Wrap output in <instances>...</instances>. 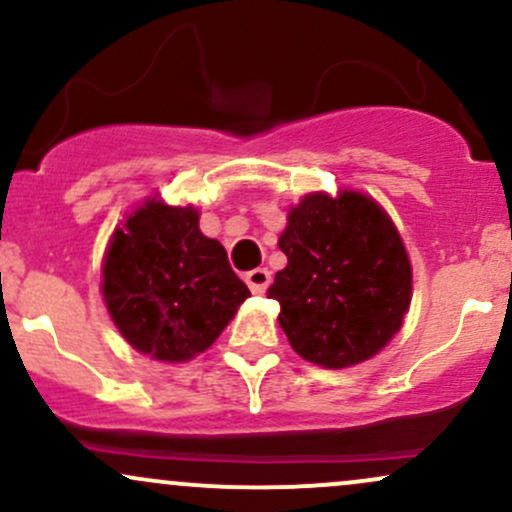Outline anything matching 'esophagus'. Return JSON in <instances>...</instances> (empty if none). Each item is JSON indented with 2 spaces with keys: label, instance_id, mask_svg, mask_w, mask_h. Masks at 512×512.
<instances>
[{
  "label": "esophagus",
  "instance_id": "esophagus-1",
  "mask_svg": "<svg viewBox=\"0 0 512 512\" xmlns=\"http://www.w3.org/2000/svg\"><path fill=\"white\" fill-rule=\"evenodd\" d=\"M269 281H272V274H269V269L264 267H257L245 274V284L250 286V291L255 293V296H262V293L269 289Z\"/></svg>",
  "mask_w": 512,
  "mask_h": 512
}]
</instances>
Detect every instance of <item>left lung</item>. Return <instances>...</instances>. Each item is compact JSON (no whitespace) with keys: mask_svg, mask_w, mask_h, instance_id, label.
<instances>
[{"mask_svg":"<svg viewBox=\"0 0 512 512\" xmlns=\"http://www.w3.org/2000/svg\"><path fill=\"white\" fill-rule=\"evenodd\" d=\"M286 267L267 296L298 356L322 368L368 361L402 327L411 262L387 211L363 192L305 195L279 238Z\"/></svg>","mask_w":512,"mask_h":512,"instance_id":"obj_1","label":"left lung"}]
</instances>
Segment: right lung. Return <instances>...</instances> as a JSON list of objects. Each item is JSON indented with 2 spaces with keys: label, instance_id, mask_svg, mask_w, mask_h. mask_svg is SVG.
<instances>
[{
  "label": "right lung",
  "instance_id": "1",
  "mask_svg": "<svg viewBox=\"0 0 512 512\" xmlns=\"http://www.w3.org/2000/svg\"><path fill=\"white\" fill-rule=\"evenodd\" d=\"M250 296L195 207L146 199L115 228L103 260V301L139 354L182 363L207 351Z\"/></svg>",
  "mask_w": 512,
  "mask_h": 512
}]
</instances>
